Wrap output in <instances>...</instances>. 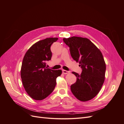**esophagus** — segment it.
<instances>
[{"instance_id":"1","label":"esophagus","mask_w":124,"mask_h":124,"mask_svg":"<svg viewBox=\"0 0 124 124\" xmlns=\"http://www.w3.org/2000/svg\"><path fill=\"white\" fill-rule=\"evenodd\" d=\"M62 72L63 74H67V73H68L69 72V71L65 70H62Z\"/></svg>"}]
</instances>
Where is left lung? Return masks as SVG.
Instances as JSON below:
<instances>
[{"mask_svg":"<svg viewBox=\"0 0 124 124\" xmlns=\"http://www.w3.org/2000/svg\"><path fill=\"white\" fill-rule=\"evenodd\" d=\"M71 57L80 63L81 74L72 72L77 81L70 86L71 92L82 101L91 100L98 94L104 83L106 66L101 51L91 41L82 37L63 38Z\"/></svg>","mask_w":124,"mask_h":124,"instance_id":"8db88e82","label":"left lung"}]
</instances>
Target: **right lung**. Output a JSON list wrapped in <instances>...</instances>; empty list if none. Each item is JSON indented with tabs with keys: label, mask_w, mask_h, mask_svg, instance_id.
<instances>
[{
	"label": "right lung",
	"mask_w": 124,
	"mask_h": 124,
	"mask_svg": "<svg viewBox=\"0 0 124 124\" xmlns=\"http://www.w3.org/2000/svg\"><path fill=\"white\" fill-rule=\"evenodd\" d=\"M57 38H48L36 42L29 48L23 58L21 76L26 92L32 99L41 100L53 92L56 78L61 70L46 67V62L52 57L51 46Z\"/></svg>",
	"instance_id": "1"
}]
</instances>
